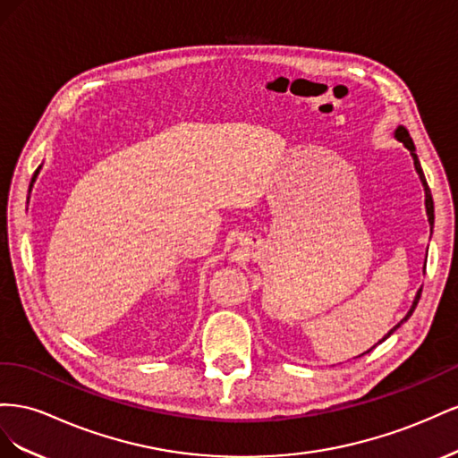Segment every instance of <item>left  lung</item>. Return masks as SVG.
I'll use <instances>...</instances> for the list:
<instances>
[{"instance_id": "8db88e82", "label": "left lung", "mask_w": 458, "mask_h": 458, "mask_svg": "<svg viewBox=\"0 0 458 458\" xmlns=\"http://www.w3.org/2000/svg\"><path fill=\"white\" fill-rule=\"evenodd\" d=\"M395 136H397V140H401L403 143H404V148H407L409 151H411V155H412V159H414V166H416V173H418V176H420V180H422V186H424V191H426V213H428V220H429V226L434 228V199H432V191H429V186H428V182H426V176H424V173H422V166H420V163H418V157H416V149H414V143H412V140H411V136H409V132H407V128H403V126H399L397 130H395ZM420 295H422V290H418V293H416V297H414V303H412V307H411V310L407 312V317H404L394 330H391L384 339H387L391 334H394L399 326L407 320L412 312H414V309H416V305H418V301H420ZM382 339V342H384ZM380 342V344H382ZM369 352V351H367Z\"/></svg>"}]
</instances>
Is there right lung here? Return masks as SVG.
<instances>
[{
  "label": "right lung",
  "instance_id": "add662e5",
  "mask_svg": "<svg viewBox=\"0 0 458 458\" xmlns=\"http://www.w3.org/2000/svg\"><path fill=\"white\" fill-rule=\"evenodd\" d=\"M36 174H38V171H36V173H34V176H32V182H34V178H36ZM30 186H32V184H30Z\"/></svg>",
  "mask_w": 458,
  "mask_h": 458
}]
</instances>
